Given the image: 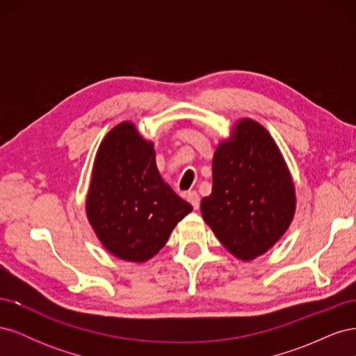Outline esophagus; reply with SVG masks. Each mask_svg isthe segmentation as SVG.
I'll list each match as a JSON object with an SVG mask.
<instances>
[{"label":"esophagus","mask_w":356,"mask_h":356,"mask_svg":"<svg viewBox=\"0 0 356 356\" xmlns=\"http://www.w3.org/2000/svg\"><path fill=\"white\" fill-rule=\"evenodd\" d=\"M187 200L191 203V207L195 208V209H197V208H199V204H200V197H199V195H197V191H188Z\"/></svg>","instance_id":"esophagus-1"}]
</instances>
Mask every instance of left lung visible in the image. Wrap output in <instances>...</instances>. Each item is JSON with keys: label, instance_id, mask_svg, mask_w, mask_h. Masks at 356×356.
Here are the masks:
<instances>
[{"label": "left lung", "instance_id": "left-lung-1", "mask_svg": "<svg viewBox=\"0 0 356 356\" xmlns=\"http://www.w3.org/2000/svg\"><path fill=\"white\" fill-rule=\"evenodd\" d=\"M212 181V193L200 202L202 217L234 257L252 260L282 238L296 212V188L260 123H236L232 138L215 149Z\"/></svg>", "mask_w": 356, "mask_h": 356}]
</instances>
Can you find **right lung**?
<instances>
[{"instance_id":"add662e5","label":"right lung","mask_w":356,"mask_h":356,"mask_svg":"<svg viewBox=\"0 0 356 356\" xmlns=\"http://www.w3.org/2000/svg\"><path fill=\"white\" fill-rule=\"evenodd\" d=\"M191 209L161 179L153 143L134 123L123 122L106 134L86 200L89 222L106 251L126 261H147Z\"/></svg>"}]
</instances>
